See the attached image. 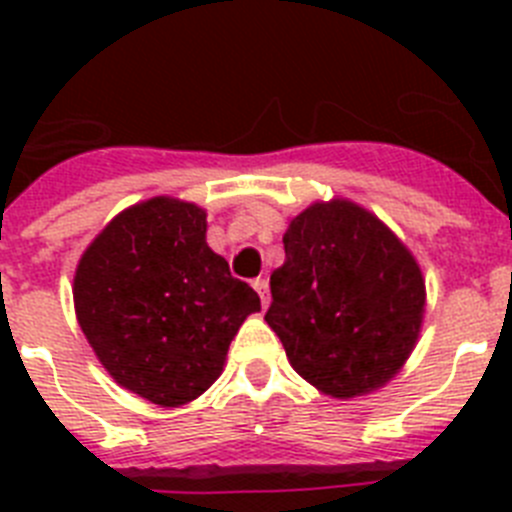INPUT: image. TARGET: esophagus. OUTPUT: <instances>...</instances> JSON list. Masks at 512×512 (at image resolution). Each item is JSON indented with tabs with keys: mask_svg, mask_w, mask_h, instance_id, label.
<instances>
[{
	"mask_svg": "<svg viewBox=\"0 0 512 512\" xmlns=\"http://www.w3.org/2000/svg\"><path fill=\"white\" fill-rule=\"evenodd\" d=\"M253 289L259 292L261 305H269V282H266V279H253Z\"/></svg>",
	"mask_w": 512,
	"mask_h": 512,
	"instance_id": "1",
	"label": "esophagus"
}]
</instances>
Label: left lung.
I'll return each instance as SVG.
<instances>
[{
  "label": "left lung",
  "instance_id": "left-lung-1",
  "mask_svg": "<svg viewBox=\"0 0 512 512\" xmlns=\"http://www.w3.org/2000/svg\"><path fill=\"white\" fill-rule=\"evenodd\" d=\"M264 320L295 372L330 397L397 374L420 333L425 284L410 251L354 202H318L289 223Z\"/></svg>",
  "mask_w": 512,
  "mask_h": 512
}]
</instances>
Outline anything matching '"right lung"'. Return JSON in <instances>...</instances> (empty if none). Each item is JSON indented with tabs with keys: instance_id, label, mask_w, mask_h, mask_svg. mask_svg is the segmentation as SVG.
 <instances>
[{
	"instance_id": "1",
	"label": "right lung",
	"mask_w": 512,
	"mask_h": 512,
	"mask_svg": "<svg viewBox=\"0 0 512 512\" xmlns=\"http://www.w3.org/2000/svg\"><path fill=\"white\" fill-rule=\"evenodd\" d=\"M205 210L153 197L120 212L81 256L74 305L117 384L176 408L220 377L259 295L205 241Z\"/></svg>"
}]
</instances>
